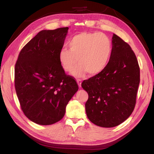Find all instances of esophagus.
I'll use <instances>...</instances> for the list:
<instances>
[{
    "label": "esophagus",
    "instance_id": "esophagus-1",
    "mask_svg": "<svg viewBox=\"0 0 154 154\" xmlns=\"http://www.w3.org/2000/svg\"><path fill=\"white\" fill-rule=\"evenodd\" d=\"M77 83H78L79 87L80 88L82 87V80H80V79H78V80H77Z\"/></svg>",
    "mask_w": 154,
    "mask_h": 154
}]
</instances>
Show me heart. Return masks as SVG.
<instances>
[{
    "mask_svg": "<svg viewBox=\"0 0 154 154\" xmlns=\"http://www.w3.org/2000/svg\"><path fill=\"white\" fill-rule=\"evenodd\" d=\"M69 49L62 48L59 53V62L66 72L71 71L76 77L100 73L106 67L112 53L109 37L100 32H82L72 36L68 43Z\"/></svg>",
    "mask_w": 154,
    "mask_h": 154,
    "instance_id": "obj_1",
    "label": "heart"
}]
</instances>
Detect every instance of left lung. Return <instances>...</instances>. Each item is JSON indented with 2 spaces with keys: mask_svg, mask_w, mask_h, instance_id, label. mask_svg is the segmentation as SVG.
<instances>
[{
  "mask_svg": "<svg viewBox=\"0 0 154 154\" xmlns=\"http://www.w3.org/2000/svg\"><path fill=\"white\" fill-rule=\"evenodd\" d=\"M109 62L100 73L84 80L87 118L101 127H116L131 115L136 103L140 69L130 46L115 34Z\"/></svg>",
  "mask_w": 154,
  "mask_h": 154,
  "instance_id": "obj_1",
  "label": "left lung"
}]
</instances>
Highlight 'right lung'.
Segmentation results:
<instances>
[{
	"label": "right lung",
	"instance_id": "1",
	"mask_svg": "<svg viewBox=\"0 0 154 154\" xmlns=\"http://www.w3.org/2000/svg\"><path fill=\"white\" fill-rule=\"evenodd\" d=\"M69 27L42 30L18 55L15 87L23 112L31 122L49 125L61 120L68 102L78 90L75 79L59 62Z\"/></svg>",
	"mask_w": 154,
	"mask_h": 154
}]
</instances>
